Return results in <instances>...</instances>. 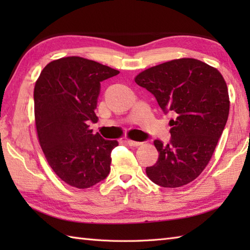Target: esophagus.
<instances>
[{
  "label": "esophagus",
  "instance_id": "obj_1",
  "mask_svg": "<svg viewBox=\"0 0 250 250\" xmlns=\"http://www.w3.org/2000/svg\"><path fill=\"white\" fill-rule=\"evenodd\" d=\"M126 144H129L130 146H133V147H139L141 145H143V143L141 142H135V141H132V140H126Z\"/></svg>",
  "mask_w": 250,
  "mask_h": 250
}]
</instances>
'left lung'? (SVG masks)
<instances>
[{
	"label": "left lung",
	"instance_id": "8db88e82",
	"mask_svg": "<svg viewBox=\"0 0 250 250\" xmlns=\"http://www.w3.org/2000/svg\"><path fill=\"white\" fill-rule=\"evenodd\" d=\"M134 81L174 116L169 144L153 142L159 158L146 167L148 178L164 188L191 183L208 164L227 124L230 100L225 78L204 62L182 58L147 68Z\"/></svg>",
	"mask_w": 250,
	"mask_h": 250
}]
</instances>
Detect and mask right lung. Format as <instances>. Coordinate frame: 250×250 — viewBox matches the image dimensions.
<instances>
[{
	"label": "right lung",
	"mask_w": 250,
	"mask_h": 250,
	"mask_svg": "<svg viewBox=\"0 0 250 250\" xmlns=\"http://www.w3.org/2000/svg\"><path fill=\"white\" fill-rule=\"evenodd\" d=\"M119 71L82 57L54 60L34 87V116L39 142L52 171L65 184L87 189L107 177L117 141L92 134L97 122L101 82Z\"/></svg>",
	"instance_id": "add662e5"
}]
</instances>
